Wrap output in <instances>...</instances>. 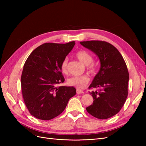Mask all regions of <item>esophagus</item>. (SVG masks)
I'll return each mask as SVG.
<instances>
[{
	"label": "esophagus",
	"mask_w": 146,
	"mask_h": 146,
	"mask_svg": "<svg viewBox=\"0 0 146 146\" xmlns=\"http://www.w3.org/2000/svg\"><path fill=\"white\" fill-rule=\"evenodd\" d=\"M84 92L82 90H77V94H83Z\"/></svg>",
	"instance_id": "1"
}]
</instances>
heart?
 <instances>
[{"mask_svg":"<svg viewBox=\"0 0 146 146\" xmlns=\"http://www.w3.org/2000/svg\"><path fill=\"white\" fill-rule=\"evenodd\" d=\"M76 56L82 63L86 65V69L88 72L93 73L95 71L96 65L94 63H92L94 58L90 52L86 50H80L76 53ZM68 58H65L61 63V70L64 74L68 73ZM89 81L90 79L88 76H79L69 78L68 82L70 86L76 87L77 89H83L88 85Z\"/></svg>","mask_w":146,"mask_h":146,"instance_id":"b5f03b06","label":"heart"}]
</instances>
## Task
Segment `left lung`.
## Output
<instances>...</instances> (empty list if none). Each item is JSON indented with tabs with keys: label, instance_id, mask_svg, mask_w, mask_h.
Segmentation results:
<instances>
[{
	"label": "left lung",
	"instance_id": "left-lung-1",
	"mask_svg": "<svg viewBox=\"0 0 146 146\" xmlns=\"http://www.w3.org/2000/svg\"><path fill=\"white\" fill-rule=\"evenodd\" d=\"M81 44L98 56L100 68L89 89L93 102L86 109L91 115L106 119L116 115L124 105L128 96L129 74L121 53L111 44L102 41L80 42Z\"/></svg>",
	"mask_w": 146,
	"mask_h": 146
}]
</instances>
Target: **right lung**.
I'll return each instance as SVG.
<instances>
[{"label":"right lung","mask_w":146,"mask_h":146,"mask_svg":"<svg viewBox=\"0 0 146 146\" xmlns=\"http://www.w3.org/2000/svg\"><path fill=\"white\" fill-rule=\"evenodd\" d=\"M75 44L44 43L35 48L25 62L21 78L22 94L35 117L47 121L58 116L76 95L75 88L58 86L64 82L61 63Z\"/></svg>","instance_id":"add662e5"}]
</instances>
